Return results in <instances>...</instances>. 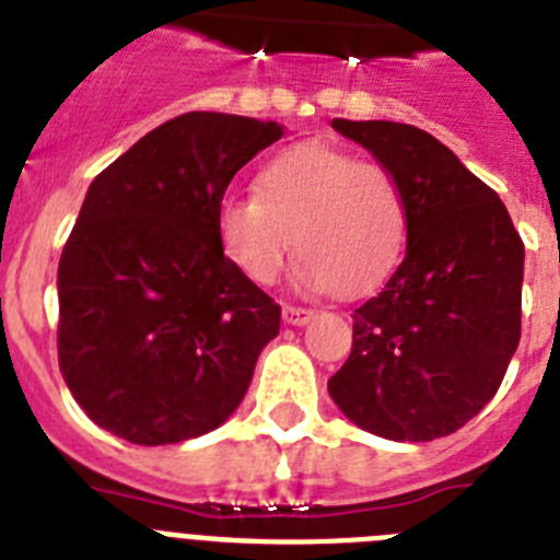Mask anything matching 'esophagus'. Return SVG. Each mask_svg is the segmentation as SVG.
<instances>
[{"mask_svg":"<svg viewBox=\"0 0 560 560\" xmlns=\"http://www.w3.org/2000/svg\"><path fill=\"white\" fill-rule=\"evenodd\" d=\"M283 319L289 325H305L314 319V311L300 308V305H283Z\"/></svg>","mask_w":560,"mask_h":560,"instance_id":"34e87169","label":"esophagus"}]
</instances>
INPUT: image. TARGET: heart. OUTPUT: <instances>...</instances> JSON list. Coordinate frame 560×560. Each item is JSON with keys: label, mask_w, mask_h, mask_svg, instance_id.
Returning a JSON list of instances; mask_svg holds the SVG:
<instances>
[{"label": "heart", "mask_w": 560, "mask_h": 560, "mask_svg": "<svg viewBox=\"0 0 560 560\" xmlns=\"http://www.w3.org/2000/svg\"><path fill=\"white\" fill-rule=\"evenodd\" d=\"M215 230L252 283H275L296 244L300 285L361 296L404 255L407 199L381 162L328 142H296L260 167L255 196L221 201Z\"/></svg>", "instance_id": "heart-1"}]
</instances>
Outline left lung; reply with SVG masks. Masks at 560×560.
Segmentation results:
<instances>
[{
    "label": "left lung",
    "instance_id": "obj_1",
    "mask_svg": "<svg viewBox=\"0 0 560 560\" xmlns=\"http://www.w3.org/2000/svg\"><path fill=\"white\" fill-rule=\"evenodd\" d=\"M330 126L395 173L407 255L355 308L353 348L328 393L378 438H446L497 395L518 348L522 237L497 192L432 133L387 120Z\"/></svg>",
    "mask_w": 560,
    "mask_h": 560
}]
</instances>
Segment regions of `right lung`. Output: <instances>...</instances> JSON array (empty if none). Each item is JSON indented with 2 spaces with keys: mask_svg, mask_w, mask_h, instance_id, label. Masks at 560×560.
<instances>
[{
  "mask_svg": "<svg viewBox=\"0 0 560 560\" xmlns=\"http://www.w3.org/2000/svg\"><path fill=\"white\" fill-rule=\"evenodd\" d=\"M283 126L187 112L89 185L58 264V368L101 429L167 446L221 427L249 389L280 305L215 230L226 187Z\"/></svg>",
  "mask_w": 560,
  "mask_h": 560,
  "instance_id": "right-lung-1",
  "label": "right lung"
}]
</instances>
